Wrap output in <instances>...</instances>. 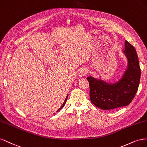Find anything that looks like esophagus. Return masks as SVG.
<instances>
[{"label":"esophagus","instance_id":"esophagus-1","mask_svg":"<svg viewBox=\"0 0 147 147\" xmlns=\"http://www.w3.org/2000/svg\"><path fill=\"white\" fill-rule=\"evenodd\" d=\"M88 73V71L87 69H83L79 73V76L80 77H84V76H86Z\"/></svg>","mask_w":147,"mask_h":147}]
</instances>
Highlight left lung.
I'll return each instance as SVG.
<instances>
[{"instance_id": "obj_1", "label": "left lung", "mask_w": 147, "mask_h": 147, "mask_svg": "<svg viewBox=\"0 0 147 147\" xmlns=\"http://www.w3.org/2000/svg\"><path fill=\"white\" fill-rule=\"evenodd\" d=\"M123 51L127 59V69L118 82L109 84L92 76L87 79L90 86L91 102L102 110L115 109L129 105L138 90L140 68L138 56L133 46L126 40Z\"/></svg>"}]
</instances>
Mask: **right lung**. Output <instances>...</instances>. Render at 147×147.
Returning a JSON list of instances; mask_svg holds the SVG:
<instances>
[{"label":"right lung","mask_w":147,"mask_h":147,"mask_svg":"<svg viewBox=\"0 0 147 147\" xmlns=\"http://www.w3.org/2000/svg\"><path fill=\"white\" fill-rule=\"evenodd\" d=\"M67 98H68V96H67V98H66V99H65V101H64V102L63 103V105L61 106V107H60V108L57 111H60V109H62V107H63V106H64V105H65V103H66V102H67Z\"/></svg>","instance_id":"obj_1"}]
</instances>
